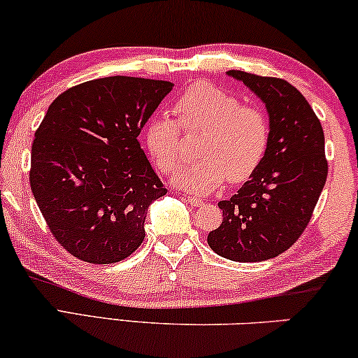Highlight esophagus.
<instances>
[{"instance_id":"34e87169","label":"esophagus","mask_w":358,"mask_h":358,"mask_svg":"<svg viewBox=\"0 0 358 358\" xmlns=\"http://www.w3.org/2000/svg\"><path fill=\"white\" fill-rule=\"evenodd\" d=\"M186 201H188L189 204L193 206V207H202V206H204V201H202V199H197V197H193V196H189L188 199H186Z\"/></svg>"}]
</instances>
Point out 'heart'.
I'll use <instances>...</instances> for the list:
<instances>
[{"instance_id": "heart-1", "label": "heart", "mask_w": 358, "mask_h": 358, "mask_svg": "<svg viewBox=\"0 0 358 358\" xmlns=\"http://www.w3.org/2000/svg\"><path fill=\"white\" fill-rule=\"evenodd\" d=\"M173 112L156 114L148 120V151L164 173L173 172L183 157L181 128L204 130L197 151L201 157L186 162L175 175L180 188L206 194L230 180L243 183L257 172L270 145V124L257 106L241 104L236 96L201 82L181 93Z\"/></svg>"}]
</instances>
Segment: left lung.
<instances>
[{"label":"left lung","mask_w":358,"mask_h":358,"mask_svg":"<svg viewBox=\"0 0 358 358\" xmlns=\"http://www.w3.org/2000/svg\"><path fill=\"white\" fill-rule=\"evenodd\" d=\"M227 73L265 104L270 145L257 172L218 202L223 222L207 243L234 262H262L289 249L310 222L328 177L324 133L307 99L286 80Z\"/></svg>","instance_id":"8db88e82"}]
</instances>
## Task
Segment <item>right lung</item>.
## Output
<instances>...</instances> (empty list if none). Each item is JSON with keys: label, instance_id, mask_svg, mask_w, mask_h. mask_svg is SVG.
Wrapping results in <instances>:
<instances>
[{"label": "right lung", "instance_id": "right-lung-1", "mask_svg": "<svg viewBox=\"0 0 358 358\" xmlns=\"http://www.w3.org/2000/svg\"><path fill=\"white\" fill-rule=\"evenodd\" d=\"M173 83L106 77L52 101L31 145L30 188L52 236L88 264H115L145 239L167 189L138 135Z\"/></svg>", "mask_w": 358, "mask_h": 358}]
</instances>
